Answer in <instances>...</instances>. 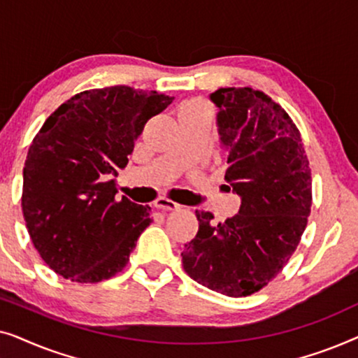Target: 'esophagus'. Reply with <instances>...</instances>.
Listing matches in <instances>:
<instances>
[{"mask_svg":"<svg viewBox=\"0 0 358 358\" xmlns=\"http://www.w3.org/2000/svg\"><path fill=\"white\" fill-rule=\"evenodd\" d=\"M155 207L159 210H164V212H173V210H179L180 205L173 202V200L169 199H158L155 202Z\"/></svg>","mask_w":358,"mask_h":358,"instance_id":"obj_1","label":"esophagus"}]
</instances>
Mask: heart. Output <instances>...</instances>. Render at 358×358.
I'll use <instances>...</instances> for the list:
<instances>
[{"instance_id": "b5f03b06", "label": "heart", "mask_w": 358, "mask_h": 358, "mask_svg": "<svg viewBox=\"0 0 358 358\" xmlns=\"http://www.w3.org/2000/svg\"><path fill=\"white\" fill-rule=\"evenodd\" d=\"M182 115H205L208 117L210 115V107L205 101L202 99H194V101H189L185 102L179 107V117Z\"/></svg>"}]
</instances>
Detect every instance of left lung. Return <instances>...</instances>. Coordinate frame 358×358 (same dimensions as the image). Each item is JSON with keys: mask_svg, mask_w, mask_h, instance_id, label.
I'll return each instance as SVG.
<instances>
[{"mask_svg": "<svg viewBox=\"0 0 358 358\" xmlns=\"http://www.w3.org/2000/svg\"><path fill=\"white\" fill-rule=\"evenodd\" d=\"M210 101L228 151L224 179L241 207L218 224L210 212L195 210L199 231L180 256L195 282L248 296L277 277L300 243L311 212L310 161L296 125L267 94L220 87Z\"/></svg>", "mask_w": 358, "mask_h": 358, "instance_id": "obj_1", "label": "left lung"}]
</instances>
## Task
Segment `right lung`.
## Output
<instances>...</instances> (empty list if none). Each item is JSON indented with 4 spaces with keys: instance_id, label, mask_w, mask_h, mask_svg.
I'll return each mask as SVG.
<instances>
[{
    "instance_id": "1",
    "label": "right lung",
    "mask_w": 358,
    "mask_h": 358,
    "mask_svg": "<svg viewBox=\"0 0 358 358\" xmlns=\"http://www.w3.org/2000/svg\"><path fill=\"white\" fill-rule=\"evenodd\" d=\"M173 99L130 86L83 91L38 130L24 164L22 213L34 248L58 275L96 283L127 266L151 208L115 199L109 178Z\"/></svg>"
}]
</instances>
